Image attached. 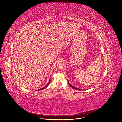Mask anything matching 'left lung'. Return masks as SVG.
Here are the masks:
<instances>
[{"label": "left lung", "instance_id": "8db88e82", "mask_svg": "<svg viewBox=\"0 0 122 122\" xmlns=\"http://www.w3.org/2000/svg\"><path fill=\"white\" fill-rule=\"evenodd\" d=\"M68 84H69V85H70V86H71V87H72V88H73V89H76V90H79V91H81V90H81V89H80L77 88L76 87H74V86H72V85H71L70 84L69 81H68Z\"/></svg>", "mask_w": 122, "mask_h": 122}]
</instances>
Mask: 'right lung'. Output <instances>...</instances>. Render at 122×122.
<instances>
[{"instance_id": "add662e5", "label": "right lung", "mask_w": 122, "mask_h": 122, "mask_svg": "<svg viewBox=\"0 0 122 122\" xmlns=\"http://www.w3.org/2000/svg\"><path fill=\"white\" fill-rule=\"evenodd\" d=\"M50 82H51V80H50V78L49 81V82H48V83L46 84V85L45 86H44V87H43V88H41V89H39V90H38V91H41V90H43V89H45V88L47 87V86H48L49 85V84L50 83Z\"/></svg>"}]
</instances>
